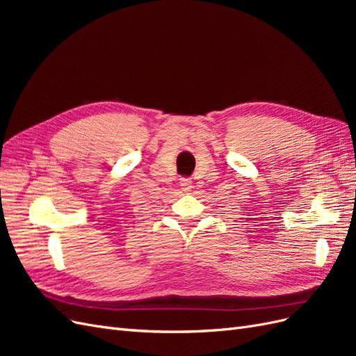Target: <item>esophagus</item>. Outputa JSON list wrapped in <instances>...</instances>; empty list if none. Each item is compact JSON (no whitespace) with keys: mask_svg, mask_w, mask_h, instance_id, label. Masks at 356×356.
<instances>
[{"mask_svg":"<svg viewBox=\"0 0 356 356\" xmlns=\"http://www.w3.org/2000/svg\"><path fill=\"white\" fill-rule=\"evenodd\" d=\"M181 187H182V190H184V191H190L191 181L188 178H182L181 179Z\"/></svg>","mask_w":356,"mask_h":356,"instance_id":"34e87169","label":"esophagus"}]
</instances>
